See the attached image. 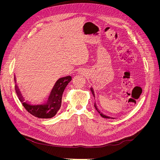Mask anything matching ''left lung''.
Segmentation results:
<instances>
[{"instance_id": "8db88e82", "label": "left lung", "mask_w": 160, "mask_h": 160, "mask_svg": "<svg viewBox=\"0 0 160 160\" xmlns=\"http://www.w3.org/2000/svg\"><path fill=\"white\" fill-rule=\"evenodd\" d=\"M91 92H92V94H93V97H94V98H95V93H94V91H93V88H91ZM94 106H95V108L96 110L98 111V113L100 114V115H101V117H102V118H107V119H115L114 118H112V117H109V116L103 114L102 112H101V111L99 110V109L98 108V107H97V105L95 104V105H94Z\"/></svg>"}]
</instances>
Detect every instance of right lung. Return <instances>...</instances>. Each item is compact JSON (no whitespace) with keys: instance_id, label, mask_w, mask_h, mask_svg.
I'll list each match as a JSON object with an SVG mask.
<instances>
[{"instance_id":"add662e5","label":"right lung","mask_w":160,"mask_h":160,"mask_svg":"<svg viewBox=\"0 0 160 160\" xmlns=\"http://www.w3.org/2000/svg\"><path fill=\"white\" fill-rule=\"evenodd\" d=\"M14 83H16L15 75H14ZM71 81V76L62 77L58 79L52 88L47 100L40 104H32L30 102L25 101V99L22 95L18 85L16 84L14 87L19 100L28 113L38 118L49 119L54 117L59 110L61 106L62 93Z\"/></svg>"}]
</instances>
